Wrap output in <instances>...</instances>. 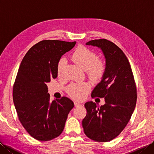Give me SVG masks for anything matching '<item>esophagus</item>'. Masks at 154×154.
<instances>
[{
  "label": "esophagus",
  "mask_w": 154,
  "mask_h": 154,
  "mask_svg": "<svg viewBox=\"0 0 154 154\" xmlns=\"http://www.w3.org/2000/svg\"><path fill=\"white\" fill-rule=\"evenodd\" d=\"M75 106L76 107H78V106H81V104L79 102H75Z\"/></svg>",
  "instance_id": "obj_1"
}]
</instances>
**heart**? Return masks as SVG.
Masks as SVG:
<instances>
[{"mask_svg": "<svg viewBox=\"0 0 154 154\" xmlns=\"http://www.w3.org/2000/svg\"><path fill=\"white\" fill-rule=\"evenodd\" d=\"M98 56L95 52L85 46L76 49L71 55V60L77 66L87 73L92 79H99L103 76L105 71V64L103 61L97 60ZM66 60L62 57L57 64V73L60 75L65 66ZM90 85L87 83H73L69 86L67 91L69 95L77 99H81L86 95L89 91Z\"/></svg>", "mask_w": 154, "mask_h": 154, "instance_id": "obj_1", "label": "heart"}]
</instances>
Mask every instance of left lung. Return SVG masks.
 I'll list each match as a JSON object with an SVG mask.
<instances>
[{"label":"left lung","instance_id":"1","mask_svg":"<svg viewBox=\"0 0 154 154\" xmlns=\"http://www.w3.org/2000/svg\"><path fill=\"white\" fill-rule=\"evenodd\" d=\"M86 45L99 48L105 59V71L91 92L92 97H104L105 103L100 107L93 101L85 104L87 115L82 121L83 130L94 141L109 142L122 131L134 110V79L125 54L112 42L100 39Z\"/></svg>","mask_w":154,"mask_h":154}]
</instances>
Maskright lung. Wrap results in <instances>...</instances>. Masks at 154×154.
<instances>
[{
    "instance_id": "add662e5",
    "label": "right lung",
    "mask_w": 154,
    "mask_h": 154,
    "mask_svg": "<svg viewBox=\"0 0 154 154\" xmlns=\"http://www.w3.org/2000/svg\"><path fill=\"white\" fill-rule=\"evenodd\" d=\"M75 44L41 41L28 50L20 65L13 87V101L22 126L38 140L48 141L60 136L74 106L66 97L50 101L46 83L57 77L59 61Z\"/></svg>"
}]
</instances>
